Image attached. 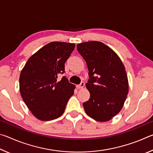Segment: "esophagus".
<instances>
[{
  "label": "esophagus",
  "mask_w": 153,
  "mask_h": 153,
  "mask_svg": "<svg viewBox=\"0 0 153 153\" xmlns=\"http://www.w3.org/2000/svg\"><path fill=\"white\" fill-rule=\"evenodd\" d=\"M85 86V83L84 82H82L81 83H80L79 84H78V85H77V88H84V86Z\"/></svg>",
  "instance_id": "obj_1"
}]
</instances>
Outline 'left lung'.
<instances>
[{
  "label": "left lung",
  "instance_id": "obj_1",
  "mask_svg": "<svg viewBox=\"0 0 153 153\" xmlns=\"http://www.w3.org/2000/svg\"><path fill=\"white\" fill-rule=\"evenodd\" d=\"M77 49L89 71L86 86L90 97L83 107L94 120L109 121L121 110L128 94L125 67L117 54L102 42H82Z\"/></svg>",
  "mask_w": 153,
  "mask_h": 153
}]
</instances>
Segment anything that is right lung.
<instances>
[{
  "label": "right lung",
  "instance_id": "1",
  "mask_svg": "<svg viewBox=\"0 0 153 153\" xmlns=\"http://www.w3.org/2000/svg\"><path fill=\"white\" fill-rule=\"evenodd\" d=\"M75 44L52 42L30 56L22 70L19 90L25 105L41 121L55 120L62 115L74 93L75 85L63 76L65 63L75 48Z\"/></svg>",
  "mask_w": 153,
  "mask_h": 153
}]
</instances>
